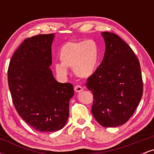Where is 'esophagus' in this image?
Segmentation results:
<instances>
[{
	"mask_svg": "<svg viewBox=\"0 0 154 154\" xmlns=\"http://www.w3.org/2000/svg\"><path fill=\"white\" fill-rule=\"evenodd\" d=\"M75 91L76 93H79V92L83 91V88L80 85H76L75 87Z\"/></svg>",
	"mask_w": 154,
	"mask_h": 154,
	"instance_id": "obj_1",
	"label": "esophagus"
}]
</instances>
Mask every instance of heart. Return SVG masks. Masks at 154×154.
Instances as JSON below:
<instances>
[{"instance_id": "heart-1", "label": "heart", "mask_w": 154, "mask_h": 154, "mask_svg": "<svg viewBox=\"0 0 154 154\" xmlns=\"http://www.w3.org/2000/svg\"><path fill=\"white\" fill-rule=\"evenodd\" d=\"M99 59V48L93 40L69 42L61 47L59 53L61 63L55 64V71L61 77L68 75V69L75 75L87 78L94 73Z\"/></svg>"}]
</instances>
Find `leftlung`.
Listing matches in <instances>:
<instances>
[{
  "mask_svg": "<svg viewBox=\"0 0 154 154\" xmlns=\"http://www.w3.org/2000/svg\"><path fill=\"white\" fill-rule=\"evenodd\" d=\"M106 51L102 62L87 79L93 93L92 114L105 128L117 127L130 119L143 92L139 60L117 35L103 32Z\"/></svg>",
  "mask_w": 154,
  "mask_h": 154,
  "instance_id": "8db88e82",
  "label": "left lung"
}]
</instances>
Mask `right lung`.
<instances>
[{
	"mask_svg": "<svg viewBox=\"0 0 154 154\" xmlns=\"http://www.w3.org/2000/svg\"><path fill=\"white\" fill-rule=\"evenodd\" d=\"M54 34L26 38L12 56L8 69V87L19 116L35 130L55 132L69 118L71 83H60L53 75L51 45Z\"/></svg>",
	"mask_w": 154,
	"mask_h": 154,
	"instance_id": "right-lung-1",
	"label": "right lung"
}]
</instances>
